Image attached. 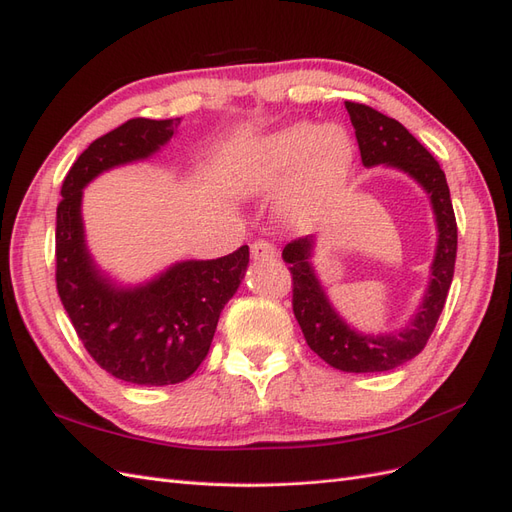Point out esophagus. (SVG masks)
I'll return each instance as SVG.
<instances>
[{"label":"esophagus","mask_w":512,"mask_h":512,"mask_svg":"<svg viewBox=\"0 0 512 512\" xmlns=\"http://www.w3.org/2000/svg\"><path fill=\"white\" fill-rule=\"evenodd\" d=\"M277 250L269 241H254L252 243V258L254 260H269L275 258Z\"/></svg>","instance_id":"34e87169"}]
</instances>
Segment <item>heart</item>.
<instances>
[{
	"label": "heart",
	"mask_w": 512,
	"mask_h": 512,
	"mask_svg": "<svg viewBox=\"0 0 512 512\" xmlns=\"http://www.w3.org/2000/svg\"><path fill=\"white\" fill-rule=\"evenodd\" d=\"M352 162L354 145L342 126L292 123L243 153L235 166V185L243 194H269L294 181L288 211L305 215L348 177Z\"/></svg>",
	"instance_id": "1"
}]
</instances>
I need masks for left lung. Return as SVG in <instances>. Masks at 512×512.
I'll use <instances>...</instances> for the list:
<instances>
[{
    "label": "left lung",
    "mask_w": 512,
    "mask_h": 512,
    "mask_svg": "<svg viewBox=\"0 0 512 512\" xmlns=\"http://www.w3.org/2000/svg\"><path fill=\"white\" fill-rule=\"evenodd\" d=\"M346 111L359 141L363 166H386L418 183L433 211L438 241L429 267V282L410 322L401 329L363 333L337 312L314 267L318 237L307 235L288 243L282 252L292 273V309L307 346L324 363L348 374L391 371L408 363L427 344L442 314L455 273L457 222L444 170L431 153L401 126L371 106L346 102Z\"/></svg>",
    "instance_id": "8db88e82"
}]
</instances>
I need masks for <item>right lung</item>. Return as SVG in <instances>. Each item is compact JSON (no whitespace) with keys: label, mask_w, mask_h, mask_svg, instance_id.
<instances>
[{"label":"right lung","mask_w":512,"mask_h":512,"mask_svg":"<svg viewBox=\"0 0 512 512\" xmlns=\"http://www.w3.org/2000/svg\"><path fill=\"white\" fill-rule=\"evenodd\" d=\"M177 119H130L91 143L72 164L57 207V292L87 352L132 384L188 380L205 361L224 305L241 286L250 247L213 260H177L138 284H123L91 256L83 190L106 170L145 162L177 134Z\"/></svg>","instance_id":"obj_1"}]
</instances>
